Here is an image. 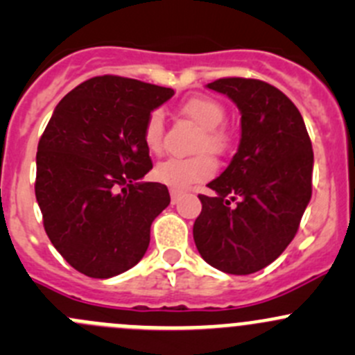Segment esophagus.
Listing matches in <instances>:
<instances>
[{
    "instance_id": "esophagus-1",
    "label": "esophagus",
    "mask_w": 355,
    "mask_h": 355,
    "mask_svg": "<svg viewBox=\"0 0 355 355\" xmlns=\"http://www.w3.org/2000/svg\"><path fill=\"white\" fill-rule=\"evenodd\" d=\"M182 194H184V192H182V191H177V189H171V191H170V196H171V204H177L178 200H180Z\"/></svg>"
}]
</instances>
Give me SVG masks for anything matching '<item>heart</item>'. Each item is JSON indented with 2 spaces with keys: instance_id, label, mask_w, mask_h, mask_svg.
Wrapping results in <instances>:
<instances>
[{
  "instance_id": "1",
  "label": "heart",
  "mask_w": 355,
  "mask_h": 355,
  "mask_svg": "<svg viewBox=\"0 0 355 355\" xmlns=\"http://www.w3.org/2000/svg\"><path fill=\"white\" fill-rule=\"evenodd\" d=\"M180 113L191 118L200 128V134L194 144V151H198L199 155L192 157H170L166 161H161L159 164H156L153 175L159 184L182 191L213 177L216 171V163L209 153L214 156L225 155L230 148V134L221 125L227 114L225 106L211 96H192L185 99L180 105ZM163 135V114L157 110L151 111L142 130L146 148L151 153H161Z\"/></svg>"
}]
</instances>
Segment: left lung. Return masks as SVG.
<instances>
[{"mask_svg":"<svg viewBox=\"0 0 355 355\" xmlns=\"http://www.w3.org/2000/svg\"><path fill=\"white\" fill-rule=\"evenodd\" d=\"M241 110L242 137L227 170L199 194L194 242L207 264L250 275L273 263L299 230L313 194V146L297 106L275 85L225 77L207 84Z\"/></svg>","mask_w":355,"mask_h":355,"instance_id":"obj_1","label":"left lung"}]
</instances>
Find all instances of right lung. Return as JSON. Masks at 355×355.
Masks as SVG:
<instances>
[{"instance_id":"right-lung-1","label":"right lung","mask_w":355,"mask_h":355,"mask_svg":"<svg viewBox=\"0 0 355 355\" xmlns=\"http://www.w3.org/2000/svg\"><path fill=\"white\" fill-rule=\"evenodd\" d=\"M173 89L101 75L58 103L39 139L35 199L55 249L91 278H111L142 259L166 185L137 182L153 168L142 130Z\"/></svg>"}]
</instances>
